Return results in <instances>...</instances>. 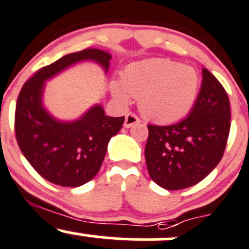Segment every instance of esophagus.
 <instances>
[{"instance_id":"esophagus-1","label":"esophagus","mask_w":249,"mask_h":249,"mask_svg":"<svg viewBox=\"0 0 249 249\" xmlns=\"http://www.w3.org/2000/svg\"><path fill=\"white\" fill-rule=\"evenodd\" d=\"M140 122H141V120L139 119V117H137L136 114H134V113H127V114L125 115L124 126L125 127H131L132 125L139 124Z\"/></svg>"}]
</instances>
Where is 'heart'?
<instances>
[{
	"mask_svg": "<svg viewBox=\"0 0 249 249\" xmlns=\"http://www.w3.org/2000/svg\"><path fill=\"white\" fill-rule=\"evenodd\" d=\"M201 78L195 68L168 59H148L125 67L122 79L112 83L120 103L139 97V109L148 119L173 123L189 114L196 103Z\"/></svg>",
	"mask_w": 249,
	"mask_h": 249,
	"instance_id": "1",
	"label": "heart"
}]
</instances>
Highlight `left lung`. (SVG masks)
<instances>
[{
  "instance_id": "left-lung-1",
  "label": "left lung",
  "mask_w": 249,
  "mask_h": 249,
  "mask_svg": "<svg viewBox=\"0 0 249 249\" xmlns=\"http://www.w3.org/2000/svg\"><path fill=\"white\" fill-rule=\"evenodd\" d=\"M189 117L166 126L147 125L144 147L152 180L165 190H182L203 180L223 158L230 132V101L206 68Z\"/></svg>"
}]
</instances>
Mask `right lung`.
Wrapping results in <instances>:
<instances>
[{"label": "right lung", "mask_w": 249, "mask_h": 249, "mask_svg": "<svg viewBox=\"0 0 249 249\" xmlns=\"http://www.w3.org/2000/svg\"><path fill=\"white\" fill-rule=\"evenodd\" d=\"M112 55L98 48L71 53L36 71L21 88L16 106L14 129L26 160L50 182L78 187L96 176L109 140L120 131L125 118L105 114L101 105L73 122L53 118L43 107L46 81L64 69L91 60L107 73Z\"/></svg>", "instance_id": "obj_1"}]
</instances>
